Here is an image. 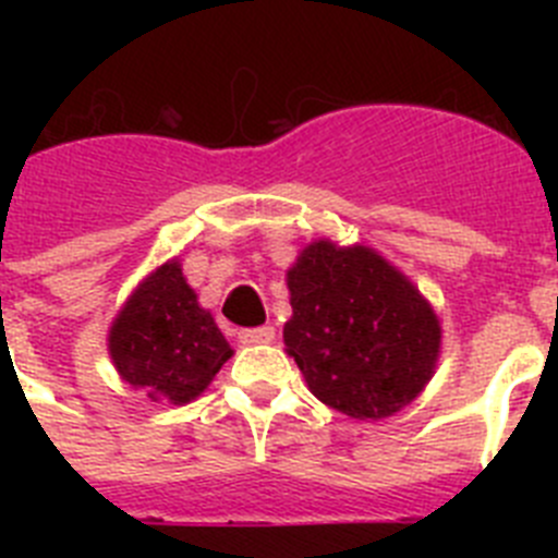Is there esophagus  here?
<instances>
[{
	"mask_svg": "<svg viewBox=\"0 0 558 558\" xmlns=\"http://www.w3.org/2000/svg\"><path fill=\"white\" fill-rule=\"evenodd\" d=\"M276 338L274 327H251V329H240V343L245 347H256V343H270Z\"/></svg>",
	"mask_w": 558,
	"mask_h": 558,
	"instance_id": "1",
	"label": "esophagus"
}]
</instances>
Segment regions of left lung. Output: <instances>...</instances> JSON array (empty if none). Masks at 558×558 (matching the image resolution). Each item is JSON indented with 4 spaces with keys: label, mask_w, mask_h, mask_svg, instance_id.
Instances as JSON below:
<instances>
[{
    "label": "left lung",
    "mask_w": 558,
    "mask_h": 558,
    "mask_svg": "<svg viewBox=\"0 0 558 558\" xmlns=\"http://www.w3.org/2000/svg\"><path fill=\"white\" fill-rule=\"evenodd\" d=\"M284 347L324 405L383 418L427 386L441 343L430 304L372 248L307 245L288 270Z\"/></svg>",
    "instance_id": "1"
}]
</instances>
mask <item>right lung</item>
<instances>
[{"label": "right lung", "mask_w": 558, "mask_h": 558, "mask_svg": "<svg viewBox=\"0 0 558 558\" xmlns=\"http://www.w3.org/2000/svg\"><path fill=\"white\" fill-rule=\"evenodd\" d=\"M108 352L125 383L145 388L153 402L170 399L172 405L198 397L231 357L179 263L161 265L128 299L111 327Z\"/></svg>", "instance_id": "right-lung-1"}]
</instances>
